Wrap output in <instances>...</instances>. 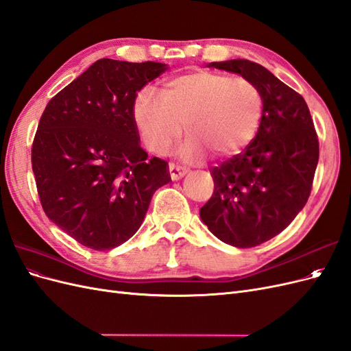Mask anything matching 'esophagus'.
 <instances>
[{
    "label": "esophagus",
    "mask_w": 351,
    "mask_h": 351,
    "mask_svg": "<svg viewBox=\"0 0 351 351\" xmlns=\"http://www.w3.org/2000/svg\"><path fill=\"white\" fill-rule=\"evenodd\" d=\"M168 169H169V176H171L173 182H176V180H180V178L184 177L187 174V169L186 168L180 167V165H176V164H169Z\"/></svg>",
    "instance_id": "34e87169"
}]
</instances>
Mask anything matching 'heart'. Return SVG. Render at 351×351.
I'll use <instances>...</instances> for the list:
<instances>
[{
	"instance_id": "b5f03b06",
	"label": "heart",
	"mask_w": 351,
	"mask_h": 351,
	"mask_svg": "<svg viewBox=\"0 0 351 351\" xmlns=\"http://www.w3.org/2000/svg\"><path fill=\"white\" fill-rule=\"evenodd\" d=\"M263 114L259 88L240 76L196 70L169 80L161 97L143 89L133 105V120L143 145L165 154L184 130L180 147L187 162L205 159L209 152L230 158L241 152L256 136Z\"/></svg>"
}]
</instances>
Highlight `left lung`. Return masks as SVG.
<instances>
[{"label":"left lung","mask_w":351,"mask_h":351,"mask_svg":"<svg viewBox=\"0 0 351 351\" xmlns=\"http://www.w3.org/2000/svg\"><path fill=\"white\" fill-rule=\"evenodd\" d=\"M259 88L263 114L254 139L241 154L210 169L214 195L200 218L221 241L254 247L290 226L309 199L319 143L302 95L249 60L210 62Z\"/></svg>","instance_id":"1"}]
</instances>
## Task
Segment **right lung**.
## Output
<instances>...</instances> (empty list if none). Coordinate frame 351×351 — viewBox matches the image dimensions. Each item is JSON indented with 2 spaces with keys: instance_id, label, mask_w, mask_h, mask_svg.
I'll return each mask as SVG.
<instances>
[{
  "instance_id": "1",
  "label": "right lung",
  "mask_w": 351,
  "mask_h": 351,
  "mask_svg": "<svg viewBox=\"0 0 351 351\" xmlns=\"http://www.w3.org/2000/svg\"><path fill=\"white\" fill-rule=\"evenodd\" d=\"M162 62L102 58L58 92L42 114L32 146L40 205L77 243L110 250L139 230L168 164L147 159L133 120L145 84Z\"/></svg>"
}]
</instances>
